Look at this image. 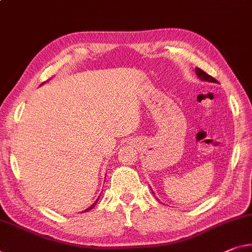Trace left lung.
Wrapping results in <instances>:
<instances>
[{
    "label": "left lung",
    "mask_w": 252,
    "mask_h": 252,
    "mask_svg": "<svg viewBox=\"0 0 252 252\" xmlns=\"http://www.w3.org/2000/svg\"><path fill=\"white\" fill-rule=\"evenodd\" d=\"M195 71H196V75L199 77V79L205 82H210V83H218V81L215 78H213L212 76H210L209 74H206L204 70H202L201 68H195Z\"/></svg>",
    "instance_id": "left-lung-1"
}]
</instances>
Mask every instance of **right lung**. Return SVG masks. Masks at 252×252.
<instances>
[{
    "label": "right lung",
    "instance_id": "add662e5",
    "mask_svg": "<svg viewBox=\"0 0 252 252\" xmlns=\"http://www.w3.org/2000/svg\"><path fill=\"white\" fill-rule=\"evenodd\" d=\"M99 197V196H98ZM97 201H98V198L96 199V201H95V203H93V204H92L90 207H87V209L85 210V211H84V212H87V211H90V210H92V209H93V207L95 206V205H96V203H97Z\"/></svg>",
    "mask_w": 252,
    "mask_h": 252
}]
</instances>
